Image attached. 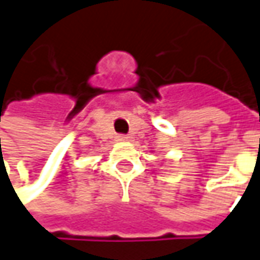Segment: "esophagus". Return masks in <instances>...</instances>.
Here are the masks:
<instances>
[{
	"label": "esophagus",
	"mask_w": 260,
	"mask_h": 260,
	"mask_svg": "<svg viewBox=\"0 0 260 260\" xmlns=\"http://www.w3.org/2000/svg\"><path fill=\"white\" fill-rule=\"evenodd\" d=\"M117 139H118V141H129V136H128V135H118Z\"/></svg>",
	"instance_id": "esophagus-1"
}]
</instances>
